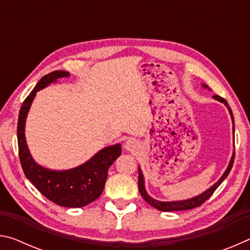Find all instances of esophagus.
I'll return each mask as SVG.
<instances>
[{
    "instance_id": "esophagus-1",
    "label": "esophagus",
    "mask_w": 250,
    "mask_h": 250,
    "mask_svg": "<svg viewBox=\"0 0 250 250\" xmlns=\"http://www.w3.org/2000/svg\"><path fill=\"white\" fill-rule=\"evenodd\" d=\"M125 149L126 151H129V152L137 151L139 149L138 142L135 141V140H133V139H130V140H128V141L125 143Z\"/></svg>"
}]
</instances>
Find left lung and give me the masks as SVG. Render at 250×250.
I'll return each mask as SVG.
<instances>
[{
    "instance_id": "left-lung-1",
    "label": "left lung",
    "mask_w": 250,
    "mask_h": 250,
    "mask_svg": "<svg viewBox=\"0 0 250 250\" xmlns=\"http://www.w3.org/2000/svg\"><path fill=\"white\" fill-rule=\"evenodd\" d=\"M204 88H208L206 86V84L203 83L202 84ZM209 89V88H208ZM213 98L215 100H218L219 103H223L224 104L226 105L228 111L230 113V117H231V120H232V124H234V117H232V112L229 108V105H228L227 101L222 98V97H219L217 95L213 96ZM234 125H232V130H234ZM234 158H235V152L232 153L231 155V159L229 161V164H228V167L226 168V171L224 172V174L222 175L221 179H219L216 183H215L213 186H210L208 189H206L204 193L200 194V195H197L195 197H192V198H188V200H183V201H174V202H161L158 200H154V198H152L149 194L146 193V186H145V177H143V174L141 172V168L139 167V180H138V186H139V192H140L141 196L143 197V200H145L147 204H150L151 206H153L154 208L159 209V210H162V211H173V210H186V209H192V208H195V207L201 206L203 203L206 202L208 198L211 196V194L215 192V189H216L219 185L222 184V182L226 179L229 174V172L232 167V164H234Z\"/></svg>"
}]
</instances>
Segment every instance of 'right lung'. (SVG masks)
I'll return each mask as SVG.
<instances>
[{"label":"right lung","mask_w":250,"mask_h":250,"mask_svg":"<svg viewBox=\"0 0 250 250\" xmlns=\"http://www.w3.org/2000/svg\"><path fill=\"white\" fill-rule=\"evenodd\" d=\"M64 70H55L45 75L24 100L18 122L20 161L25 176L33 185L55 204L64 207H83L97 200L104 191L108 170L121 154V145L104 147L82 166L65 171H55L41 167L32 158L25 139V122L36 92L56 83L58 78L69 77Z\"/></svg>","instance_id":"obj_1"}]
</instances>
